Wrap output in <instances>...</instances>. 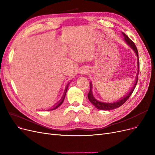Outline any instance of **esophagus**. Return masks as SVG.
<instances>
[{"mask_svg": "<svg viewBox=\"0 0 155 155\" xmlns=\"http://www.w3.org/2000/svg\"><path fill=\"white\" fill-rule=\"evenodd\" d=\"M87 72H88V70L87 69H85V68L82 69V70H81V71H80L81 74H82V75H85V74H86Z\"/></svg>", "mask_w": 155, "mask_h": 155, "instance_id": "esophagus-1", "label": "esophagus"}]
</instances>
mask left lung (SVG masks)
Returning a JSON list of instances; mask_svg holds the SVG:
<instances>
[{"label": "left lung", "instance_id": "left-lung-1", "mask_svg": "<svg viewBox=\"0 0 155 155\" xmlns=\"http://www.w3.org/2000/svg\"><path fill=\"white\" fill-rule=\"evenodd\" d=\"M122 33H123V36H124V39L126 41V43L131 47L133 50H134V51L136 53L137 57V76L136 78V82L134 84L133 87L130 90L129 92L127 93V94L126 95H124L123 97V98H121L120 100L117 101L116 102H110V103H106V102H100L99 101H97L95 97L92 94V83L91 82L90 84V91H89L88 94V99L94 106L99 110H112V109H116L117 107H120L122 105H123L124 103H125L126 102V101L129 98V97L131 95L133 92L134 91V88L136 87V85L137 84V78H138V74H139V71H140V61L139 60H138V52H137V48L135 45V44L134 43V42L132 40L130 39L129 38V37L124 34V32H122Z\"/></svg>", "mask_w": 155, "mask_h": 155}]
</instances>
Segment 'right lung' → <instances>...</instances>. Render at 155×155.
<instances>
[{
	"instance_id": "1",
	"label": "right lung",
	"mask_w": 155,
	"mask_h": 155,
	"mask_svg": "<svg viewBox=\"0 0 155 155\" xmlns=\"http://www.w3.org/2000/svg\"><path fill=\"white\" fill-rule=\"evenodd\" d=\"M68 85H69V84L67 85L66 88H65V91H64V94H63V97H62V98L61 99V100H60L58 102H57V103L54 105L52 109H49V110H54V109H56L58 108L59 106H60V105L62 104V103L63 102V101H64V99L65 95H66V93H67V89H68Z\"/></svg>"
}]
</instances>
